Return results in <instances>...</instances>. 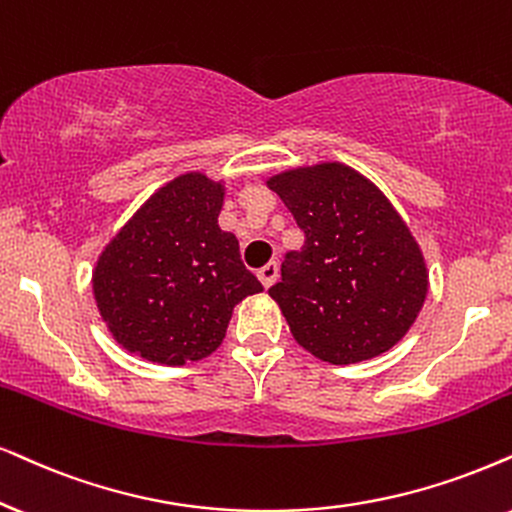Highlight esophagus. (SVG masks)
<instances>
[{
    "mask_svg": "<svg viewBox=\"0 0 512 512\" xmlns=\"http://www.w3.org/2000/svg\"><path fill=\"white\" fill-rule=\"evenodd\" d=\"M276 276H278V264H276V262H269V264H264V267H262L260 271H257V278H260L264 288H269L271 283L276 281Z\"/></svg>",
    "mask_w": 512,
    "mask_h": 512,
    "instance_id": "1",
    "label": "esophagus"
}]
</instances>
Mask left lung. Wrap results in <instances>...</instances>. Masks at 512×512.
<instances>
[{
    "label": "left lung",
    "mask_w": 512,
    "mask_h": 512,
    "mask_svg": "<svg viewBox=\"0 0 512 512\" xmlns=\"http://www.w3.org/2000/svg\"><path fill=\"white\" fill-rule=\"evenodd\" d=\"M267 186L304 231L269 288L297 345L338 366L392 349L423 309L428 267L385 193L342 163L295 167Z\"/></svg>",
    "instance_id": "left-lung-1"
}]
</instances>
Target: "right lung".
I'll use <instances>...</instances> for the list:
<instances>
[{
    "instance_id": "obj_1",
    "label": "right lung",
    "mask_w": 512,
    "mask_h": 512,
    "mask_svg": "<svg viewBox=\"0 0 512 512\" xmlns=\"http://www.w3.org/2000/svg\"><path fill=\"white\" fill-rule=\"evenodd\" d=\"M224 184L203 172L167 181L96 260L94 300L127 352L165 366L210 357L234 307L262 293L234 234L217 224Z\"/></svg>"
}]
</instances>
